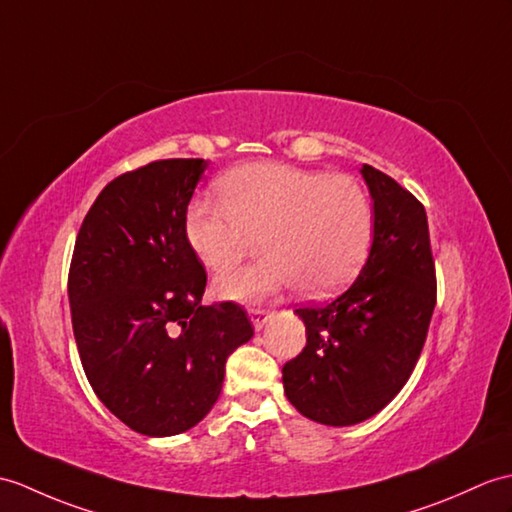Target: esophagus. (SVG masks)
<instances>
[{
	"instance_id": "34e87169",
	"label": "esophagus",
	"mask_w": 512,
	"mask_h": 512,
	"mask_svg": "<svg viewBox=\"0 0 512 512\" xmlns=\"http://www.w3.org/2000/svg\"><path fill=\"white\" fill-rule=\"evenodd\" d=\"M248 314H251V318H253V327L257 331H261V329L266 327V323H268V320L272 318V314H275V312L264 310V307H251V310H248Z\"/></svg>"
}]
</instances>
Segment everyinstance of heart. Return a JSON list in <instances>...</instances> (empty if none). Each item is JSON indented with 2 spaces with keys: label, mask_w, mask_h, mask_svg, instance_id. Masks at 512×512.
<instances>
[{
  "label": "heart",
  "mask_w": 512,
  "mask_h": 512,
  "mask_svg": "<svg viewBox=\"0 0 512 512\" xmlns=\"http://www.w3.org/2000/svg\"><path fill=\"white\" fill-rule=\"evenodd\" d=\"M220 198L187 209V242L202 264L227 272L259 244L268 253L218 279L227 299L255 303L290 285L318 299L347 285L371 251L373 200L349 174L248 163L224 176Z\"/></svg>",
  "instance_id": "b5f03b06"
}]
</instances>
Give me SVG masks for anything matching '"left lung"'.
I'll use <instances>...</instances> for the list:
<instances>
[{"label": "left lung", "mask_w": 512, "mask_h": 512, "mask_svg": "<svg viewBox=\"0 0 512 512\" xmlns=\"http://www.w3.org/2000/svg\"><path fill=\"white\" fill-rule=\"evenodd\" d=\"M362 176L375 209L371 253L340 296L296 310L307 344L283 366L292 406L334 427L371 419L406 386L436 305L425 207L373 165Z\"/></svg>", "instance_id": "left-lung-1"}]
</instances>
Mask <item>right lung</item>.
Listing matches in <instances>:
<instances>
[{
  "instance_id": "obj_1",
  "label": "right lung",
  "mask_w": 512,
  "mask_h": 512,
  "mask_svg": "<svg viewBox=\"0 0 512 512\" xmlns=\"http://www.w3.org/2000/svg\"><path fill=\"white\" fill-rule=\"evenodd\" d=\"M207 161L163 159L113 178L82 220L69 266L71 325L95 395L130 430L187 432L218 401L253 338L244 307L202 305L207 272L187 205Z\"/></svg>"
}]
</instances>
